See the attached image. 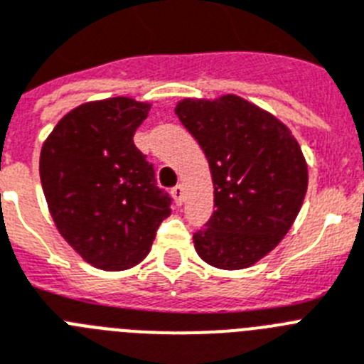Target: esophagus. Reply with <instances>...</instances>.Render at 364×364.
<instances>
[{"label":"esophagus","instance_id":"esophagus-1","mask_svg":"<svg viewBox=\"0 0 364 364\" xmlns=\"http://www.w3.org/2000/svg\"><path fill=\"white\" fill-rule=\"evenodd\" d=\"M172 198L173 201L178 205L183 203V198H185V188H183V185H178V186H173L172 188Z\"/></svg>","mask_w":364,"mask_h":364}]
</instances>
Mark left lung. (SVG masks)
<instances>
[{
  "label": "left lung",
  "instance_id": "1",
  "mask_svg": "<svg viewBox=\"0 0 364 364\" xmlns=\"http://www.w3.org/2000/svg\"><path fill=\"white\" fill-rule=\"evenodd\" d=\"M176 115L207 156L214 208L194 235L196 252L218 269H245L291 229L308 191V163L282 121L227 93L181 99Z\"/></svg>",
  "mask_w": 364,
  "mask_h": 364
}]
</instances>
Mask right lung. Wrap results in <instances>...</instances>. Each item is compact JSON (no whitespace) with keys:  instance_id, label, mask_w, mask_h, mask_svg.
I'll use <instances>...</instances> for the list:
<instances>
[{"instance_id":"add662e5","label":"right lung","mask_w":364,"mask_h":364,"mask_svg":"<svg viewBox=\"0 0 364 364\" xmlns=\"http://www.w3.org/2000/svg\"><path fill=\"white\" fill-rule=\"evenodd\" d=\"M150 107L132 97L84 102L65 113L42 144L40 179L50 218L97 269L141 264L172 213L170 196L134 144Z\"/></svg>"}]
</instances>
